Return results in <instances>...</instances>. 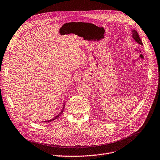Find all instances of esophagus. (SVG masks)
Returning <instances> with one entry per match:
<instances>
[{"instance_id":"1","label":"esophagus","mask_w":160,"mask_h":160,"mask_svg":"<svg viewBox=\"0 0 160 160\" xmlns=\"http://www.w3.org/2000/svg\"><path fill=\"white\" fill-rule=\"evenodd\" d=\"M86 76L84 73H81L76 76L75 81L78 83H83L86 80Z\"/></svg>"}]
</instances>
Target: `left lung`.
<instances>
[{
    "label": "left lung",
    "instance_id": "obj_1",
    "mask_svg": "<svg viewBox=\"0 0 160 160\" xmlns=\"http://www.w3.org/2000/svg\"><path fill=\"white\" fill-rule=\"evenodd\" d=\"M132 38L139 44H141L142 46L143 45V44H142V41H141V39L139 38V36L138 32L136 30H134V29L132 30Z\"/></svg>",
    "mask_w": 160,
    "mask_h": 160
}]
</instances>
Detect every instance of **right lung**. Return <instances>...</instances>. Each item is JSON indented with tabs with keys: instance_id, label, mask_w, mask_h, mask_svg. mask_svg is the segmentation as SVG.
<instances>
[{
	"instance_id": "1",
	"label": "right lung",
	"mask_w": 160,
	"mask_h": 160,
	"mask_svg": "<svg viewBox=\"0 0 160 160\" xmlns=\"http://www.w3.org/2000/svg\"><path fill=\"white\" fill-rule=\"evenodd\" d=\"M65 103H63V108H62V111H61V112L57 116H55L54 118H52V119H50V120H48V121H44V122H51V121H55V119H57L58 118H59L60 116V115L63 113V111L64 110V108H65Z\"/></svg>"
}]
</instances>
